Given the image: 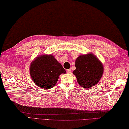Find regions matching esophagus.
<instances>
[{
	"instance_id": "1",
	"label": "esophagus",
	"mask_w": 129,
	"mask_h": 129,
	"mask_svg": "<svg viewBox=\"0 0 129 129\" xmlns=\"http://www.w3.org/2000/svg\"><path fill=\"white\" fill-rule=\"evenodd\" d=\"M66 72H67L68 73H71V69H67V70H66Z\"/></svg>"
}]
</instances>
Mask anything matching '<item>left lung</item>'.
Returning a JSON list of instances; mask_svg holds the SVG:
<instances>
[{
	"mask_svg": "<svg viewBox=\"0 0 129 129\" xmlns=\"http://www.w3.org/2000/svg\"><path fill=\"white\" fill-rule=\"evenodd\" d=\"M75 65L76 69L73 73L78 84L87 89L96 85L103 74V67L101 63L91 53L78 57Z\"/></svg>",
	"mask_w": 129,
	"mask_h": 129,
	"instance_id": "8db88e82",
	"label": "left lung"
}]
</instances>
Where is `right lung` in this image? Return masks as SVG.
<instances>
[{
  "mask_svg": "<svg viewBox=\"0 0 129 129\" xmlns=\"http://www.w3.org/2000/svg\"><path fill=\"white\" fill-rule=\"evenodd\" d=\"M65 73L62 65L51 55L37 57L30 67L33 81L44 89H50L55 86L59 75Z\"/></svg>",
  "mask_w": 129,
  "mask_h": 129,
  "instance_id": "right-lung-1",
  "label": "right lung"
}]
</instances>
